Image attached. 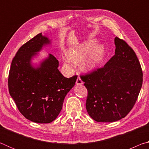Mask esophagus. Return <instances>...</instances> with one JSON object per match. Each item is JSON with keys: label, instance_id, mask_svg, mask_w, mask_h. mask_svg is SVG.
Returning <instances> with one entry per match:
<instances>
[{"label": "esophagus", "instance_id": "obj_1", "mask_svg": "<svg viewBox=\"0 0 149 149\" xmlns=\"http://www.w3.org/2000/svg\"><path fill=\"white\" fill-rule=\"evenodd\" d=\"M75 84H76L77 85H83V84H84V82H83V81L81 80V79L79 77H78L77 78L76 83H75Z\"/></svg>", "mask_w": 149, "mask_h": 149}]
</instances>
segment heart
<instances>
[{"label": "heart", "instance_id": "heart-1", "mask_svg": "<svg viewBox=\"0 0 149 149\" xmlns=\"http://www.w3.org/2000/svg\"><path fill=\"white\" fill-rule=\"evenodd\" d=\"M96 42L95 40H89L80 46L72 49L68 52V56L64 58L65 64L72 65L74 62L81 61L91 51L88 58L84 62V67L87 69L94 68L101 62L104 52V47L102 45H98L95 47Z\"/></svg>", "mask_w": 149, "mask_h": 149}]
</instances>
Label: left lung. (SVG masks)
<instances>
[{"mask_svg":"<svg viewBox=\"0 0 149 149\" xmlns=\"http://www.w3.org/2000/svg\"><path fill=\"white\" fill-rule=\"evenodd\" d=\"M115 54L104 67L81 75L88 95L86 109L93 120L112 122L128 114L143 84V72L132 47L115 37Z\"/></svg>","mask_w":149,"mask_h":149,"instance_id":"1","label":"left lung"}]
</instances>
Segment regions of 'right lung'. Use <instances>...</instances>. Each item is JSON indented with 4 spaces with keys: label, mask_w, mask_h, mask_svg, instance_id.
I'll return each instance as SVG.
<instances>
[{
    "label": "right lung",
    "mask_w": 149,
    "mask_h": 149,
    "mask_svg": "<svg viewBox=\"0 0 149 149\" xmlns=\"http://www.w3.org/2000/svg\"><path fill=\"white\" fill-rule=\"evenodd\" d=\"M50 43V40L41 33L22 45L12 60L8 79L10 95L20 113L39 123L56 119L77 77L63 76L58 69V61L51 54L38 67L33 66V57Z\"/></svg>",
    "instance_id": "add662e5"
}]
</instances>
